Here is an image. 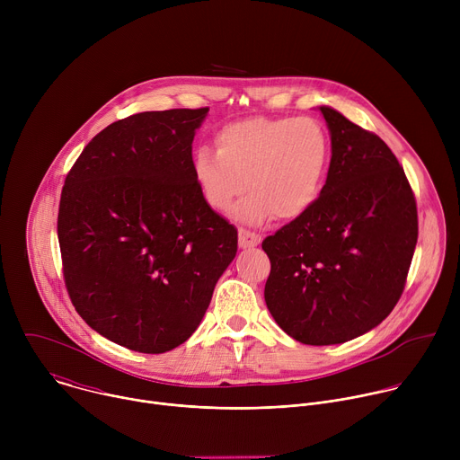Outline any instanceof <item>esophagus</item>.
<instances>
[{
    "instance_id": "obj_1",
    "label": "esophagus",
    "mask_w": 460,
    "mask_h": 460,
    "mask_svg": "<svg viewBox=\"0 0 460 460\" xmlns=\"http://www.w3.org/2000/svg\"><path fill=\"white\" fill-rule=\"evenodd\" d=\"M260 234L252 233V231H247V229H238V245L242 249H251V247H256L260 243Z\"/></svg>"
}]
</instances>
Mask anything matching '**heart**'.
<instances>
[{
    "mask_svg": "<svg viewBox=\"0 0 460 460\" xmlns=\"http://www.w3.org/2000/svg\"><path fill=\"white\" fill-rule=\"evenodd\" d=\"M215 149L192 155L190 172L202 200L251 226L296 220L311 211L330 165V138L313 118L254 116L222 125Z\"/></svg>",
    "mask_w": 460,
    "mask_h": 460,
    "instance_id": "b5f03b06",
    "label": "heart"
}]
</instances>
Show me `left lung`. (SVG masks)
Masks as SVG:
<instances>
[{
    "mask_svg": "<svg viewBox=\"0 0 460 460\" xmlns=\"http://www.w3.org/2000/svg\"><path fill=\"white\" fill-rule=\"evenodd\" d=\"M332 162L316 204L261 242L266 304L295 341L332 346L376 327L399 302L419 236L417 204L391 149L320 105Z\"/></svg>",
    "mask_w": 460,
    "mask_h": 460,
    "instance_id": "left-lung-1",
    "label": "left lung"
}]
</instances>
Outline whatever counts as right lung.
Instances as JSON below:
<instances>
[{"mask_svg": "<svg viewBox=\"0 0 460 460\" xmlns=\"http://www.w3.org/2000/svg\"><path fill=\"white\" fill-rule=\"evenodd\" d=\"M209 109L147 111L96 135L65 180L63 277L96 333L165 353L200 325L238 233L202 200L192 140Z\"/></svg>", "mask_w": 460, "mask_h": 460, "instance_id": "right-lung-1", "label": "right lung"}]
</instances>
